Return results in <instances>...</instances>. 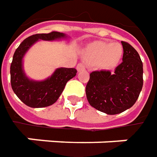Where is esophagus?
I'll return each instance as SVG.
<instances>
[{"label":"esophagus","instance_id":"1","mask_svg":"<svg viewBox=\"0 0 157 157\" xmlns=\"http://www.w3.org/2000/svg\"><path fill=\"white\" fill-rule=\"evenodd\" d=\"M77 70H78V72L83 71H85V70H86V66L84 65V63H78V64L77 65Z\"/></svg>","mask_w":157,"mask_h":157}]
</instances>
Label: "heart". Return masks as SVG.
Returning <instances> with one entry per match:
<instances>
[{
	"label": "heart",
	"mask_w": 157,
	"mask_h": 157,
	"mask_svg": "<svg viewBox=\"0 0 157 157\" xmlns=\"http://www.w3.org/2000/svg\"><path fill=\"white\" fill-rule=\"evenodd\" d=\"M123 56L122 45L118 43L94 42L83 52L86 61L92 64L99 63L102 69L111 70L117 66Z\"/></svg>",
	"instance_id": "b5f03b06"
}]
</instances>
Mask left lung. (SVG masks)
I'll use <instances>...</instances> for the list:
<instances>
[{"instance_id": "1", "label": "left lung", "mask_w": 157, "mask_h": 157, "mask_svg": "<svg viewBox=\"0 0 157 157\" xmlns=\"http://www.w3.org/2000/svg\"><path fill=\"white\" fill-rule=\"evenodd\" d=\"M122 63L109 71H95L90 74L86 87L89 104L106 114H118L133 106L143 85V65L138 52L127 42Z\"/></svg>"}]
</instances>
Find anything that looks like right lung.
I'll return each instance as SVG.
<instances>
[{
	"label": "right lung",
	"mask_w": 157,
	"mask_h": 157,
	"mask_svg": "<svg viewBox=\"0 0 157 157\" xmlns=\"http://www.w3.org/2000/svg\"><path fill=\"white\" fill-rule=\"evenodd\" d=\"M65 34L52 31L48 34H36L24 39L15 50L10 65L11 86L16 96L28 106L45 107L54 104L63 93L66 83L75 77V68H57L51 77L42 81L28 78L22 68V58L29 49L38 40L54 41L66 38Z\"/></svg>",
	"instance_id": "right-lung-1"
}]
</instances>
